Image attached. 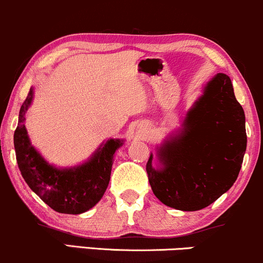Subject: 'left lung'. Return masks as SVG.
Wrapping results in <instances>:
<instances>
[{"label": "left lung", "instance_id": "8db88e82", "mask_svg": "<svg viewBox=\"0 0 263 263\" xmlns=\"http://www.w3.org/2000/svg\"><path fill=\"white\" fill-rule=\"evenodd\" d=\"M245 114L230 78L217 73L187 112L183 128L159 148L163 167L147 163L153 194L165 205L198 211L213 203L238 178L246 151Z\"/></svg>", "mask_w": 263, "mask_h": 263}]
</instances>
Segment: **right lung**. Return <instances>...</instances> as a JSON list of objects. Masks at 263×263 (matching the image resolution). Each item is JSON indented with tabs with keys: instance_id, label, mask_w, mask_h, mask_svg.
<instances>
[{
	"instance_id": "right-lung-1",
	"label": "right lung",
	"mask_w": 263,
	"mask_h": 263,
	"mask_svg": "<svg viewBox=\"0 0 263 263\" xmlns=\"http://www.w3.org/2000/svg\"><path fill=\"white\" fill-rule=\"evenodd\" d=\"M33 99V89L22 104L14 131V149L18 167L28 186L59 213L80 214L94 207L106 191L111 174L112 158L122 141L109 140L89 162L73 169L49 165L31 147L24 126L25 112Z\"/></svg>"
}]
</instances>
